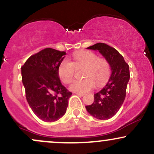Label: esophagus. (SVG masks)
<instances>
[{
	"mask_svg": "<svg viewBox=\"0 0 154 154\" xmlns=\"http://www.w3.org/2000/svg\"><path fill=\"white\" fill-rule=\"evenodd\" d=\"M75 94L78 95H79V96H83V95H85L84 93H75Z\"/></svg>",
	"mask_w": 154,
	"mask_h": 154,
	"instance_id": "1",
	"label": "esophagus"
}]
</instances>
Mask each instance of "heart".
<instances>
[{
    "mask_svg": "<svg viewBox=\"0 0 154 154\" xmlns=\"http://www.w3.org/2000/svg\"><path fill=\"white\" fill-rule=\"evenodd\" d=\"M85 66L82 76L85 78L75 80L70 85V89L76 93H84L97 87H102L109 80L111 75V66L109 61L103 58H98L95 53L89 51L75 52L72 61L63 59L60 63L58 73L61 81L69 84L75 75V68Z\"/></svg>",
    "mask_w": 154,
    "mask_h": 154,
    "instance_id": "obj_1",
    "label": "heart"
}]
</instances>
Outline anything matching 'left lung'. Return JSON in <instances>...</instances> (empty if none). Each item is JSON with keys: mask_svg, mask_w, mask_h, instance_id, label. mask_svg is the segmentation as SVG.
I'll list each match as a JSON object with an SVG mask.
<instances>
[{"mask_svg": "<svg viewBox=\"0 0 154 154\" xmlns=\"http://www.w3.org/2000/svg\"><path fill=\"white\" fill-rule=\"evenodd\" d=\"M98 50L109 61L112 73L101 91L94 94V101L85 108L91 115L98 119H109L114 116L122 105L130 79L129 65L114 48L98 43L87 48Z\"/></svg>", "mask_w": 154, "mask_h": 154, "instance_id": "left-lung-1", "label": "left lung"}]
</instances>
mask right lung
I'll return each instance as SVG.
<instances>
[{"instance_id":"right-lung-1","label":"right lung","mask_w":154,"mask_h":154,"mask_svg":"<svg viewBox=\"0 0 154 154\" xmlns=\"http://www.w3.org/2000/svg\"><path fill=\"white\" fill-rule=\"evenodd\" d=\"M64 51L46 48L31 56L22 66L26 98L33 112L44 122L64 115L72 93L60 81L58 69Z\"/></svg>"}]
</instances>
